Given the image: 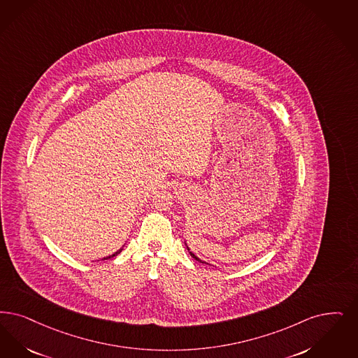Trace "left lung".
<instances>
[{"instance_id":"left-lung-1","label":"left lung","mask_w":358,"mask_h":358,"mask_svg":"<svg viewBox=\"0 0 358 358\" xmlns=\"http://www.w3.org/2000/svg\"><path fill=\"white\" fill-rule=\"evenodd\" d=\"M186 245V243H185ZM186 249H187V250H189V248H187V245H186ZM189 255H190V256H192V257L194 258V259H196V261H199V262H202V264H206V262H203V261H201L200 258L197 257V256H194V253H192V252H190V250H189Z\"/></svg>"}]
</instances>
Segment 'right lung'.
Segmentation results:
<instances>
[{
	"mask_svg": "<svg viewBox=\"0 0 358 358\" xmlns=\"http://www.w3.org/2000/svg\"><path fill=\"white\" fill-rule=\"evenodd\" d=\"M121 250H122V248H121V249H120V250H117V252H115V255H112V256H109V257H105V258H103V259H108V258L115 257V256H117V255H120V253H121Z\"/></svg>",
	"mask_w": 358,
	"mask_h": 358,
	"instance_id": "1",
	"label": "right lung"
}]
</instances>
